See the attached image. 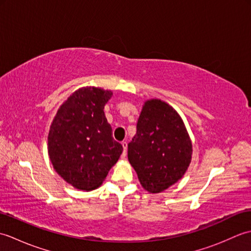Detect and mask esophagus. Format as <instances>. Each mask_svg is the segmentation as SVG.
Here are the masks:
<instances>
[{
    "label": "esophagus",
    "instance_id": "1",
    "mask_svg": "<svg viewBox=\"0 0 251 251\" xmlns=\"http://www.w3.org/2000/svg\"><path fill=\"white\" fill-rule=\"evenodd\" d=\"M122 147H123V154H122V157L125 158L126 156V152H127V142L126 141H123L122 142Z\"/></svg>",
    "mask_w": 251,
    "mask_h": 251
}]
</instances>
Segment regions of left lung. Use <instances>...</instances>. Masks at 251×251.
<instances>
[{
    "label": "left lung",
    "mask_w": 251,
    "mask_h": 251,
    "mask_svg": "<svg viewBox=\"0 0 251 251\" xmlns=\"http://www.w3.org/2000/svg\"><path fill=\"white\" fill-rule=\"evenodd\" d=\"M192 141L179 113L161 99L147 100L128 143V161L142 188L161 193L183 177L192 159Z\"/></svg>",
    "instance_id": "8db88e82"
}]
</instances>
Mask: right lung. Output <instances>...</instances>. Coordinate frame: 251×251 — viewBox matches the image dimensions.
<instances>
[{
    "label": "right lung",
    "instance_id": "1",
    "mask_svg": "<svg viewBox=\"0 0 251 251\" xmlns=\"http://www.w3.org/2000/svg\"><path fill=\"white\" fill-rule=\"evenodd\" d=\"M113 93L86 86L75 90L52 120L47 150L52 167L73 188H99L123 152L112 137L104 105Z\"/></svg>",
    "mask_w": 251,
    "mask_h": 251
}]
</instances>
